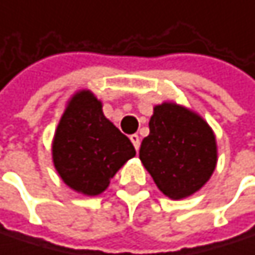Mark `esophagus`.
Returning <instances> with one entry per match:
<instances>
[{"label":"esophagus","instance_id":"obj_1","mask_svg":"<svg viewBox=\"0 0 255 255\" xmlns=\"http://www.w3.org/2000/svg\"><path fill=\"white\" fill-rule=\"evenodd\" d=\"M130 141L133 143V146H135V149H139V135H136V133H133V135H130Z\"/></svg>","mask_w":255,"mask_h":255}]
</instances>
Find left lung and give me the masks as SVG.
<instances>
[{"label":"left lung","mask_w":255,"mask_h":255,"mask_svg":"<svg viewBox=\"0 0 255 255\" xmlns=\"http://www.w3.org/2000/svg\"><path fill=\"white\" fill-rule=\"evenodd\" d=\"M139 158L158 189L180 200L197 192L214 172L216 139L200 116L164 103L154 109Z\"/></svg>","instance_id":"obj_1"}]
</instances>
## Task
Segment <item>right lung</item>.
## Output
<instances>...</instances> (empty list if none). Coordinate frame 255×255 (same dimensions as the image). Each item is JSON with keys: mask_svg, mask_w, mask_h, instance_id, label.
Listing matches in <instances>:
<instances>
[{"mask_svg": "<svg viewBox=\"0 0 255 255\" xmlns=\"http://www.w3.org/2000/svg\"><path fill=\"white\" fill-rule=\"evenodd\" d=\"M135 154L130 139L106 119L91 92L72 98L52 143L54 166L70 188L85 195L101 194Z\"/></svg>", "mask_w": 255, "mask_h": 255, "instance_id": "1", "label": "right lung"}]
</instances>
